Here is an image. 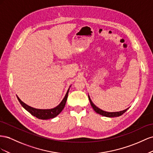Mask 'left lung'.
<instances>
[{
  "instance_id": "obj_1",
  "label": "left lung",
  "mask_w": 153,
  "mask_h": 153,
  "mask_svg": "<svg viewBox=\"0 0 153 153\" xmlns=\"http://www.w3.org/2000/svg\"><path fill=\"white\" fill-rule=\"evenodd\" d=\"M88 99H89V101L90 102L91 106V107L93 108L94 110L96 113H97L98 114H100V115H101L104 116V117H119V116L122 115L123 114H124V113L129 109V108H128L126 109V110H124L123 111H117V112H108V111H103V110H101V109L96 106L95 104L92 102V101H91V99H90V97L89 95H88Z\"/></svg>"
}]
</instances>
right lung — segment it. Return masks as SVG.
Here are the masks:
<instances>
[{"mask_svg":"<svg viewBox=\"0 0 153 153\" xmlns=\"http://www.w3.org/2000/svg\"><path fill=\"white\" fill-rule=\"evenodd\" d=\"M71 86H70V87ZM70 87L67 90V92L66 95H65V97L62 100V101L59 103V105H58L57 106L54 108H51V109H45V110H43V109L34 108L33 107H30V106H28L27 104H26L24 102L22 101L18 96H16V97H17V99H18V100H19V101L21 104V105L22 106L23 108H25L28 112H29L32 115L36 117L39 119H42V120L53 119V118L58 115L63 110V108L65 106V104H66L67 100Z\"/></svg>","mask_w":153,"mask_h":153,"instance_id":"obj_1","label":"right lung"}]
</instances>
